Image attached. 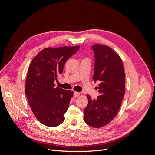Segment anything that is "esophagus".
<instances>
[{
	"mask_svg": "<svg viewBox=\"0 0 155 155\" xmlns=\"http://www.w3.org/2000/svg\"><path fill=\"white\" fill-rule=\"evenodd\" d=\"M79 96V93L78 92H74V97H77Z\"/></svg>",
	"mask_w": 155,
	"mask_h": 155,
	"instance_id": "esophagus-1",
	"label": "esophagus"
}]
</instances>
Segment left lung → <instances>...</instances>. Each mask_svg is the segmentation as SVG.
<instances>
[{"mask_svg":"<svg viewBox=\"0 0 155 155\" xmlns=\"http://www.w3.org/2000/svg\"><path fill=\"white\" fill-rule=\"evenodd\" d=\"M95 62L93 80L100 81V95L92 99L87 95L84 121L94 128L102 127L114 118L125 94V71L120 55L109 46L94 45Z\"/></svg>","mask_w":155,"mask_h":155,"instance_id":"left-lung-1","label":"left lung"}]
</instances>
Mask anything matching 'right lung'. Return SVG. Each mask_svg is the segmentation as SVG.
<instances>
[{"label": "right lung", "mask_w": 155, "mask_h": 155, "mask_svg": "<svg viewBox=\"0 0 155 155\" xmlns=\"http://www.w3.org/2000/svg\"><path fill=\"white\" fill-rule=\"evenodd\" d=\"M79 48L80 46L45 48L30 64L25 85L26 96L35 118L45 125L53 127L64 120V114L68 110L73 92L55 88L54 81L63 73L67 60Z\"/></svg>", "instance_id": "right-lung-1"}]
</instances>
